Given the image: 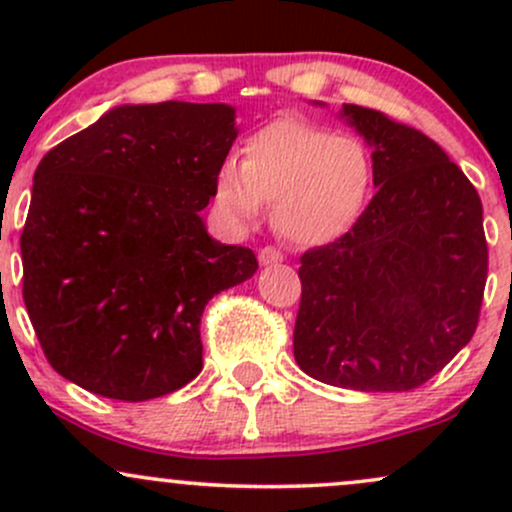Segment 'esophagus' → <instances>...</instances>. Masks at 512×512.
Listing matches in <instances>:
<instances>
[{"label": "esophagus", "mask_w": 512, "mask_h": 512, "mask_svg": "<svg viewBox=\"0 0 512 512\" xmlns=\"http://www.w3.org/2000/svg\"><path fill=\"white\" fill-rule=\"evenodd\" d=\"M279 262H284V255H281V252L276 248H262L260 250V264H264V267H267V264H279Z\"/></svg>", "instance_id": "1"}]
</instances>
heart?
Listing matches in <instances>:
<instances>
[{
    "instance_id": "heart-1",
    "label": "heart",
    "mask_w": 512,
    "mask_h": 512,
    "mask_svg": "<svg viewBox=\"0 0 512 512\" xmlns=\"http://www.w3.org/2000/svg\"><path fill=\"white\" fill-rule=\"evenodd\" d=\"M373 158L354 137L301 120H276L243 144V161H223L214 202L233 223L255 221L274 204L272 223L298 248L339 240L366 209Z\"/></svg>"
}]
</instances>
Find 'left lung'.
<instances>
[{
	"label": "left lung",
	"mask_w": 512,
	"mask_h": 512,
	"mask_svg": "<svg viewBox=\"0 0 512 512\" xmlns=\"http://www.w3.org/2000/svg\"><path fill=\"white\" fill-rule=\"evenodd\" d=\"M373 146L366 211L301 257L293 356L320 383L407 392L440 373L479 322L489 248L472 182L419 129L342 105Z\"/></svg>",
	"instance_id": "8db88e82"
}]
</instances>
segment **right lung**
<instances>
[{"instance_id":"obj_1","label":"right lung","mask_w":512,"mask_h":512,"mask_svg":"<svg viewBox=\"0 0 512 512\" xmlns=\"http://www.w3.org/2000/svg\"><path fill=\"white\" fill-rule=\"evenodd\" d=\"M236 137L226 103L120 105L43 156L23 303L62 378L122 402L197 378L204 305L257 272L255 252L199 216Z\"/></svg>"}]
</instances>
